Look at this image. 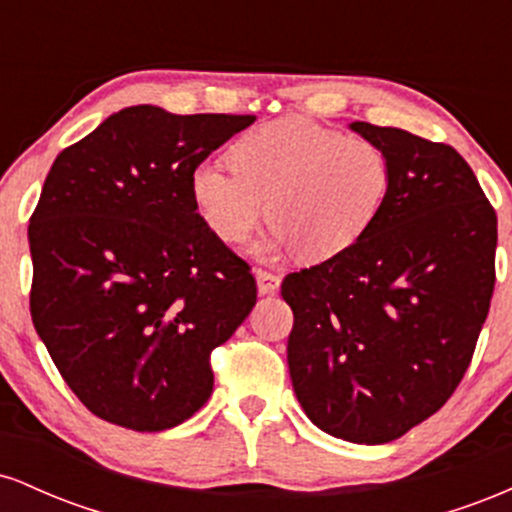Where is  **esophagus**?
Masks as SVG:
<instances>
[{
    "mask_svg": "<svg viewBox=\"0 0 512 512\" xmlns=\"http://www.w3.org/2000/svg\"><path fill=\"white\" fill-rule=\"evenodd\" d=\"M255 279H257V291H260V296H269V293H276V291H279V286H281V276L274 274V272H267V269H257Z\"/></svg>",
    "mask_w": 512,
    "mask_h": 512,
    "instance_id": "1",
    "label": "esophagus"
}]
</instances>
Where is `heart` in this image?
<instances>
[{"label": "heart", "instance_id": "b5f03b06", "mask_svg": "<svg viewBox=\"0 0 512 512\" xmlns=\"http://www.w3.org/2000/svg\"><path fill=\"white\" fill-rule=\"evenodd\" d=\"M228 166L192 170L190 197L204 226L240 245L269 211L274 228L262 255L298 245L305 260L349 250L383 209L392 182L390 156L378 142L301 117L245 132L228 149Z\"/></svg>", "mask_w": 512, "mask_h": 512}]
</instances>
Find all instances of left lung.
<instances>
[{"instance_id": "obj_1", "label": "left lung", "mask_w": 512, "mask_h": 512, "mask_svg": "<svg viewBox=\"0 0 512 512\" xmlns=\"http://www.w3.org/2000/svg\"><path fill=\"white\" fill-rule=\"evenodd\" d=\"M387 151L392 182L361 238L293 272L289 373L308 419L361 445L397 440L448 402L496 284V211L448 144L351 122Z\"/></svg>"}]
</instances>
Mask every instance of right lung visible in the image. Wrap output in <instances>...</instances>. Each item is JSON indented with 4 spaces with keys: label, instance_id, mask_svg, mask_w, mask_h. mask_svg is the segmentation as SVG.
<instances>
[{
    "label": "right lung",
    "instance_id": "add662e5",
    "mask_svg": "<svg viewBox=\"0 0 512 512\" xmlns=\"http://www.w3.org/2000/svg\"><path fill=\"white\" fill-rule=\"evenodd\" d=\"M252 122L132 105L52 163L28 226L31 317L103 421L166 431L211 397V351L255 308L257 286L199 219L190 175Z\"/></svg>",
    "mask_w": 512,
    "mask_h": 512
}]
</instances>
